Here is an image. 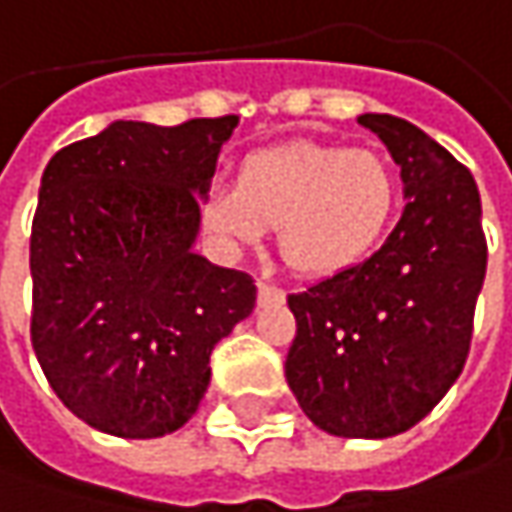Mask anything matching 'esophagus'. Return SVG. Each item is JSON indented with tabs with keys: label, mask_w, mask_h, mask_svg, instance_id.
<instances>
[{
	"label": "esophagus",
	"mask_w": 512,
	"mask_h": 512,
	"mask_svg": "<svg viewBox=\"0 0 512 512\" xmlns=\"http://www.w3.org/2000/svg\"><path fill=\"white\" fill-rule=\"evenodd\" d=\"M257 298H260V301H284V289L257 281Z\"/></svg>",
	"instance_id": "34e87169"
}]
</instances>
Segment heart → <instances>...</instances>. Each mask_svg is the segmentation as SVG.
<instances>
[{
	"label": "heart",
	"instance_id": "1",
	"mask_svg": "<svg viewBox=\"0 0 512 512\" xmlns=\"http://www.w3.org/2000/svg\"><path fill=\"white\" fill-rule=\"evenodd\" d=\"M397 205L400 179L382 153L286 141L249 153L234 188L208 194L202 226L226 252L278 228V252L292 272L333 278L374 255Z\"/></svg>",
	"mask_w": 512,
	"mask_h": 512
}]
</instances>
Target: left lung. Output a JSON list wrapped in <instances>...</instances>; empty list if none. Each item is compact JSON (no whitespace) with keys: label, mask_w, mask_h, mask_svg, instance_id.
<instances>
[{"label":"left lung","mask_w":512,"mask_h":512,"mask_svg":"<svg viewBox=\"0 0 512 512\" xmlns=\"http://www.w3.org/2000/svg\"><path fill=\"white\" fill-rule=\"evenodd\" d=\"M359 124L400 165L406 211L374 255L289 295L286 382L321 432H408L461 376L487 275L481 196L446 147L397 115Z\"/></svg>","instance_id":"obj_1"}]
</instances>
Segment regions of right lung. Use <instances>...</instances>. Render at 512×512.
<instances>
[{
  "mask_svg": "<svg viewBox=\"0 0 512 512\" xmlns=\"http://www.w3.org/2000/svg\"><path fill=\"white\" fill-rule=\"evenodd\" d=\"M237 121H112L43 170L31 342L60 403L98 432L182 429L208 391L214 345L255 310L246 272L194 252L199 202Z\"/></svg>",
  "mask_w": 512,
  "mask_h": 512,
  "instance_id": "1",
  "label": "right lung"
}]
</instances>
